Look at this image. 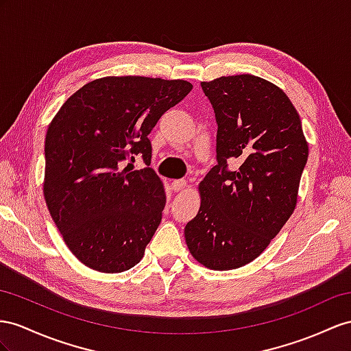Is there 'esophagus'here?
Instances as JSON below:
<instances>
[{
	"label": "esophagus",
	"instance_id": "obj_1",
	"mask_svg": "<svg viewBox=\"0 0 351 351\" xmlns=\"http://www.w3.org/2000/svg\"><path fill=\"white\" fill-rule=\"evenodd\" d=\"M186 186V181L185 179H176V181H172V190L173 191H182L184 188Z\"/></svg>",
	"mask_w": 351,
	"mask_h": 351
}]
</instances>
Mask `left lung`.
Segmentation results:
<instances>
[{"mask_svg": "<svg viewBox=\"0 0 351 351\" xmlns=\"http://www.w3.org/2000/svg\"><path fill=\"white\" fill-rule=\"evenodd\" d=\"M202 88L218 124V163L199 185L185 241L200 264L227 271L261 255L291 218L308 145L289 97L267 80L219 77Z\"/></svg>", "mask_w": 351, "mask_h": 351, "instance_id": "obj_1", "label": "left lung"}]
</instances>
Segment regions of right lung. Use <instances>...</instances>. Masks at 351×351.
Wrapping results in <instances>:
<instances>
[{
  "instance_id": "1",
  "label": "right lung",
  "mask_w": 351,
  "mask_h": 351,
  "mask_svg": "<svg viewBox=\"0 0 351 351\" xmlns=\"http://www.w3.org/2000/svg\"><path fill=\"white\" fill-rule=\"evenodd\" d=\"M191 88L184 80L104 77L77 90L51 120L44 197L84 265L121 273L142 259L166 204L163 184L148 167V134ZM136 155L147 168L122 167Z\"/></svg>"
}]
</instances>
